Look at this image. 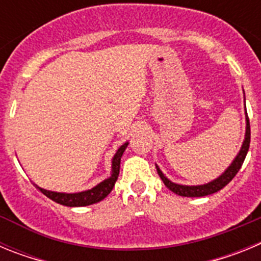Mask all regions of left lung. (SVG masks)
I'll return each mask as SVG.
<instances>
[{
	"instance_id": "left-lung-1",
	"label": "left lung",
	"mask_w": 261,
	"mask_h": 261,
	"mask_svg": "<svg viewBox=\"0 0 261 261\" xmlns=\"http://www.w3.org/2000/svg\"><path fill=\"white\" fill-rule=\"evenodd\" d=\"M244 93V91H243ZM250 141H251V129H250V120L247 116V111H246V135H244L243 144H242L241 150L237 154V156L234 158L230 166L226 168L225 171L220 175L218 177H216L214 180L209 181L206 184H200V186H183V184H176L174 181H171L168 177L165 176L161 168L155 165L156 172L161 176L162 181L165 183V186L167 187L168 190L172 191L174 193L179 196H183V197H202V196H208L212 193L218 192L220 190H222L223 187H226L230 181L232 180V177L237 175V172L241 170L242 165L244 162V158L247 155V151L250 149Z\"/></svg>"
}]
</instances>
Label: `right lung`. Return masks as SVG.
<instances>
[{
  "label": "right lung",
  "instance_id": "1",
  "mask_svg": "<svg viewBox=\"0 0 261 261\" xmlns=\"http://www.w3.org/2000/svg\"><path fill=\"white\" fill-rule=\"evenodd\" d=\"M129 142H125L121 146L119 147L115 153L114 158H112V166H111V176L105 179L103 181H100L99 184H96L95 187H93L91 190L82 191V192H75V193H64V192H53V191L44 190V188H40L38 187L41 192L44 193L47 197H49L50 200H53L57 204L65 205V206H87V205L95 204V202L102 201L105 197H107L110 195V192L112 191V188L115 187V183L117 180V176H119L120 172V161H121V156L123 153L125 151L126 146H128Z\"/></svg>",
  "mask_w": 261,
  "mask_h": 261
}]
</instances>
